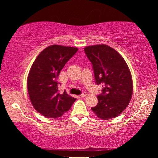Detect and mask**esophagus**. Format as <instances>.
Instances as JSON below:
<instances>
[{
    "mask_svg": "<svg viewBox=\"0 0 158 158\" xmlns=\"http://www.w3.org/2000/svg\"><path fill=\"white\" fill-rule=\"evenodd\" d=\"M87 95V93H85V92H83L81 95H80V97L81 98H84V97H85V96H86Z\"/></svg>",
    "mask_w": 158,
    "mask_h": 158,
    "instance_id": "1",
    "label": "esophagus"
}]
</instances>
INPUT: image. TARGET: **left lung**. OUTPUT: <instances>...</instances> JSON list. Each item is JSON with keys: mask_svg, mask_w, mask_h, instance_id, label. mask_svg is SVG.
Wrapping results in <instances>:
<instances>
[{"mask_svg": "<svg viewBox=\"0 0 158 158\" xmlns=\"http://www.w3.org/2000/svg\"><path fill=\"white\" fill-rule=\"evenodd\" d=\"M91 62L95 82L102 84L98 103L91 108L102 120L113 118L121 114L129 104L133 91L132 75L126 62L118 52L106 44L84 48Z\"/></svg>", "mask_w": 158, "mask_h": 158, "instance_id": "left-lung-1", "label": "left lung"}]
</instances>
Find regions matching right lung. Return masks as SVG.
<instances>
[{
    "label": "right lung",
    "mask_w": 158,
    "mask_h": 158,
    "mask_svg": "<svg viewBox=\"0 0 158 158\" xmlns=\"http://www.w3.org/2000/svg\"><path fill=\"white\" fill-rule=\"evenodd\" d=\"M77 51L76 47L51 45L42 51L32 65L27 79L28 92L35 109L42 116L56 118L76 101L65 91L59 93L57 79Z\"/></svg>",
    "instance_id": "1"
}]
</instances>
